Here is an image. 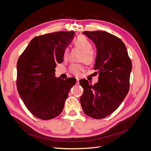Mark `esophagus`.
Segmentation results:
<instances>
[{"instance_id":"34e87169","label":"esophagus","mask_w":151,"mask_h":151,"mask_svg":"<svg viewBox=\"0 0 151 151\" xmlns=\"http://www.w3.org/2000/svg\"><path fill=\"white\" fill-rule=\"evenodd\" d=\"M76 81H77V83H79V79L78 78H76Z\"/></svg>"}]
</instances>
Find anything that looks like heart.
<instances>
[{
    "mask_svg": "<svg viewBox=\"0 0 151 151\" xmlns=\"http://www.w3.org/2000/svg\"><path fill=\"white\" fill-rule=\"evenodd\" d=\"M76 47L80 48L84 52V55L82 57V60H84L87 63H91L94 61V57L92 52L93 45L84 36H79L74 41ZM68 50L65 48L63 52V57L66 58L68 55ZM83 69V66L80 64L74 63L70 66L69 70L72 74L76 76H79L81 71Z\"/></svg>",
    "mask_w": 151,
    "mask_h": 151,
    "instance_id": "b5f03b06",
    "label": "heart"
}]
</instances>
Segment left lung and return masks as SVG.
<instances>
[{
	"label": "left lung",
	"instance_id": "obj_1",
	"mask_svg": "<svg viewBox=\"0 0 151 151\" xmlns=\"http://www.w3.org/2000/svg\"><path fill=\"white\" fill-rule=\"evenodd\" d=\"M97 50L94 68L98 70V82L90 85L88 80L79 83L84 93L80 102L87 115L101 119L119 107L129 91L132 64L122 41L106 31H84Z\"/></svg>",
	"mask_w": 151,
	"mask_h": 151
}]
</instances>
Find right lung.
<instances>
[{"instance_id":"right-lung-1","label":"right lung","mask_w":151,"mask_h":151,"mask_svg":"<svg viewBox=\"0 0 151 151\" xmlns=\"http://www.w3.org/2000/svg\"><path fill=\"white\" fill-rule=\"evenodd\" d=\"M74 31L36 36L17 63V88L26 107L34 116L50 120L58 116L76 79L55 77L57 63L74 38Z\"/></svg>"}]
</instances>
